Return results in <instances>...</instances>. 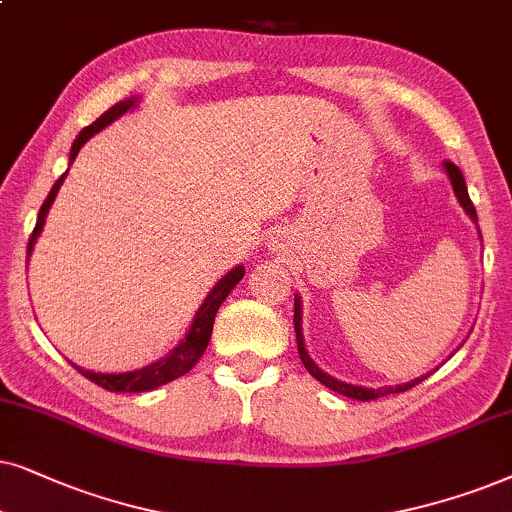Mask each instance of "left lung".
<instances>
[{
	"label": "left lung",
	"instance_id": "obj_1",
	"mask_svg": "<svg viewBox=\"0 0 512 512\" xmlns=\"http://www.w3.org/2000/svg\"><path fill=\"white\" fill-rule=\"evenodd\" d=\"M445 173L449 177V182H452V189H454V196L456 201L461 203V208L466 210V215L478 224V213H475V206L473 201H470L468 196V187H466V180H463L461 170L454 166L452 161H445ZM482 238V236H480ZM295 335H297V351H299V358H302V363L306 370H309L311 377H316L320 384L330 388V391H335L339 395H346V398H353V400H377V398H384V395H391V393H403V391H410L412 386H417L424 381L428 374L424 377H417L412 381H407V384H398V386H379V388H370V386H356V384H346L342 379H335L330 377V374L320 370V367L313 363V358L309 356V351H306V344H304V332H302V297L295 295Z\"/></svg>",
	"mask_w": 512,
	"mask_h": 512
}]
</instances>
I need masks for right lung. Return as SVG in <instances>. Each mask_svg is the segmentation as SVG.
Listing matches in <instances>:
<instances>
[{
    "mask_svg": "<svg viewBox=\"0 0 512 512\" xmlns=\"http://www.w3.org/2000/svg\"><path fill=\"white\" fill-rule=\"evenodd\" d=\"M140 100H142L140 95H133V98L121 100V102H117V105L109 107L100 119H95L91 126H86L84 131L77 135V140L72 142L70 166H72V161L77 159L79 149L84 147L95 133H100L102 128H107L109 124H112V121L124 117L126 112H133V109L140 105ZM67 170H70V168H67ZM67 170L58 177L56 185L51 187L49 196H46V201L42 203V208H39L37 227H34L32 236H30V245H27V262H30V255H32L34 243H37V236L42 234L46 215H49V210H51V203L56 201L58 189L65 182ZM243 276H245L243 264H238V267L227 271V274H224L220 281L213 285V290L208 292V297L203 299V304L199 306V311H196L192 325H189L185 339H180V344H177L173 351L166 353V356L159 358V360H154L152 365H145V367H140V370H131V372H93V370H84V367L74 365L72 360H70V363L77 367V370L84 374L86 379H91L93 384L107 388V391H112V393H145V391H152V388H159L163 384H168V381H173L177 377H182V374H187L189 370H192V367L201 360L203 353H206L210 335H213L215 313L222 306L224 299L229 297V292L236 288V283L241 281Z\"/></svg>",
    "mask_w": 512,
    "mask_h": 512,
    "instance_id": "obj_1",
    "label": "right lung"
}]
</instances>
